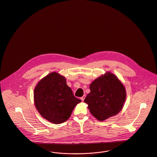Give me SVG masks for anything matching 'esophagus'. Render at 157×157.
<instances>
[{"label": "esophagus", "mask_w": 157, "mask_h": 157, "mask_svg": "<svg viewBox=\"0 0 157 157\" xmlns=\"http://www.w3.org/2000/svg\"><path fill=\"white\" fill-rule=\"evenodd\" d=\"M85 97H86V95L85 94H84L83 96L80 98L81 99V100L82 101H83L84 100V98H85Z\"/></svg>", "instance_id": "1"}]
</instances>
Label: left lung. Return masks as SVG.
Instances as JSON below:
<instances>
[{"label":"left lung","instance_id":"obj_1","mask_svg":"<svg viewBox=\"0 0 157 157\" xmlns=\"http://www.w3.org/2000/svg\"><path fill=\"white\" fill-rule=\"evenodd\" d=\"M90 92L84 102L90 113L99 121L117 115L123 108L126 99L125 87L115 74L106 72L90 85Z\"/></svg>","mask_w":157,"mask_h":157}]
</instances>
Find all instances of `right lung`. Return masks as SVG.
<instances>
[{"instance_id": "obj_1", "label": "right lung", "mask_w": 157, "mask_h": 157, "mask_svg": "<svg viewBox=\"0 0 157 157\" xmlns=\"http://www.w3.org/2000/svg\"><path fill=\"white\" fill-rule=\"evenodd\" d=\"M34 105L39 114L53 124H61L71 115L81 100L74 96L66 78L52 72L41 79L34 90Z\"/></svg>"}]
</instances>
